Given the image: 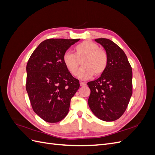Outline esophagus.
<instances>
[{"label":"esophagus","mask_w":155,"mask_h":155,"mask_svg":"<svg viewBox=\"0 0 155 155\" xmlns=\"http://www.w3.org/2000/svg\"><path fill=\"white\" fill-rule=\"evenodd\" d=\"M80 86L85 87V86H86V83L85 82H80Z\"/></svg>","instance_id":"34e87169"}]
</instances>
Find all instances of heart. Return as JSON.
<instances>
[{
  "mask_svg": "<svg viewBox=\"0 0 155 155\" xmlns=\"http://www.w3.org/2000/svg\"><path fill=\"white\" fill-rule=\"evenodd\" d=\"M74 51V54L67 51L63 57L65 67L73 76L77 75L78 61L81 59L83 67L78 74L79 79H87L93 74L98 76L105 72L108 64V55L106 51L100 48L96 43L85 41L75 47Z\"/></svg>",
  "mask_w": 155,
  "mask_h": 155,
  "instance_id": "heart-1",
  "label": "heart"
}]
</instances>
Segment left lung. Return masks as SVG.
Instances as JSON below:
<instances>
[{
	"label": "left lung",
	"mask_w": 155,
	"mask_h": 155,
	"mask_svg": "<svg viewBox=\"0 0 155 155\" xmlns=\"http://www.w3.org/2000/svg\"><path fill=\"white\" fill-rule=\"evenodd\" d=\"M108 55L105 72L96 80L88 82L91 89L88 104L98 118L105 121L123 115L133 94L132 68L123 50L110 39H95Z\"/></svg>",
	"instance_id": "obj_1"
}]
</instances>
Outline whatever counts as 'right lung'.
Segmentation results:
<instances>
[{
  "instance_id": "add662e5",
  "label": "right lung",
  "mask_w": 155,
  "mask_h": 155,
  "mask_svg": "<svg viewBox=\"0 0 155 155\" xmlns=\"http://www.w3.org/2000/svg\"><path fill=\"white\" fill-rule=\"evenodd\" d=\"M76 39H48L40 43L26 65V91L32 109L46 122L57 123L68 114L79 81L65 67L63 57Z\"/></svg>"
}]
</instances>
